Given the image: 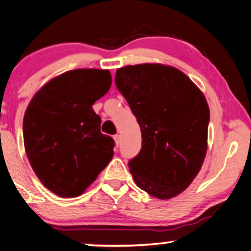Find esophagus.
Masks as SVG:
<instances>
[{
	"label": "esophagus",
	"instance_id": "esophagus-1",
	"mask_svg": "<svg viewBox=\"0 0 251 251\" xmlns=\"http://www.w3.org/2000/svg\"><path fill=\"white\" fill-rule=\"evenodd\" d=\"M113 140H115L116 146H118L119 143H120V135L119 134H116L115 136H113Z\"/></svg>",
	"mask_w": 251,
	"mask_h": 251
}]
</instances>
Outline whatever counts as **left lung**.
I'll return each instance as SVG.
<instances>
[{
  "mask_svg": "<svg viewBox=\"0 0 251 251\" xmlns=\"http://www.w3.org/2000/svg\"><path fill=\"white\" fill-rule=\"evenodd\" d=\"M115 81L141 128V150L128 162L136 186L153 198H175L204 162L210 120L204 95L185 73L163 64L120 68Z\"/></svg>",
  "mask_w": 251,
  "mask_h": 251,
  "instance_id": "1",
  "label": "left lung"
}]
</instances>
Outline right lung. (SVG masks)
<instances>
[{
  "label": "right lung",
  "instance_id": "obj_1",
  "mask_svg": "<svg viewBox=\"0 0 251 251\" xmlns=\"http://www.w3.org/2000/svg\"><path fill=\"white\" fill-rule=\"evenodd\" d=\"M111 82L109 70H72L47 82L26 109V155L43 186L61 198L81 195L112 158L115 141L102 134L93 110Z\"/></svg>",
  "mask_w": 251,
  "mask_h": 251
}]
</instances>
